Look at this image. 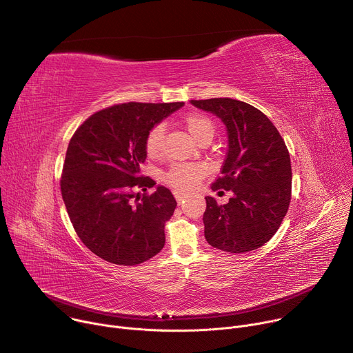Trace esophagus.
Instances as JSON below:
<instances>
[{
    "mask_svg": "<svg viewBox=\"0 0 353 353\" xmlns=\"http://www.w3.org/2000/svg\"><path fill=\"white\" fill-rule=\"evenodd\" d=\"M174 196H176L179 204H183L184 199L187 198V194H184V192H181V191H174Z\"/></svg>",
    "mask_w": 353,
    "mask_h": 353,
    "instance_id": "esophagus-1",
    "label": "esophagus"
}]
</instances>
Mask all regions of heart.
Here are the masks:
<instances>
[{"label":"heart","instance_id":"1","mask_svg":"<svg viewBox=\"0 0 353 353\" xmlns=\"http://www.w3.org/2000/svg\"><path fill=\"white\" fill-rule=\"evenodd\" d=\"M185 128L188 134L192 137L194 141L198 143L205 139L214 137L215 125L214 123L203 116V114H188L184 119ZM165 135V125L157 124L149 130L145 138V150L149 158H157L162 152V143ZM205 169L201 165H191V163H179L170 168L166 173L165 180L168 184L176 187L177 190H190L196 185V183L204 176Z\"/></svg>","mask_w":353,"mask_h":353}]
</instances>
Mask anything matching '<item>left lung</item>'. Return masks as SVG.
I'll use <instances>...</instances> for the list:
<instances>
[{"label":"left lung","instance_id":"1","mask_svg":"<svg viewBox=\"0 0 353 353\" xmlns=\"http://www.w3.org/2000/svg\"><path fill=\"white\" fill-rule=\"evenodd\" d=\"M226 125L228 154L214 191H232L219 205L205 196L203 221L207 241L228 253L260 248L279 229L290 203L292 168L285 141L259 109L230 97L191 100Z\"/></svg>","mask_w":353,"mask_h":353}]
</instances>
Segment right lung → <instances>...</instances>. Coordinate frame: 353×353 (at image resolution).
<instances>
[{
	"instance_id": "right-lung-1",
	"label": "right lung",
	"mask_w": 353,
	"mask_h": 353,
	"mask_svg": "<svg viewBox=\"0 0 353 353\" xmlns=\"http://www.w3.org/2000/svg\"><path fill=\"white\" fill-rule=\"evenodd\" d=\"M174 103H123L92 114L72 135L61 194L82 243L117 265H137L165 245V223L176 210L169 188L139 194L157 183L141 176L149 130L183 108Z\"/></svg>"
}]
</instances>
